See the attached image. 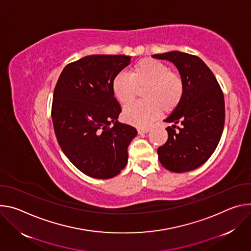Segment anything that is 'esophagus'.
I'll return each instance as SVG.
<instances>
[{
    "label": "esophagus",
    "instance_id": "obj_1",
    "mask_svg": "<svg viewBox=\"0 0 251 251\" xmlns=\"http://www.w3.org/2000/svg\"><path fill=\"white\" fill-rule=\"evenodd\" d=\"M150 130H151L150 127H138V128H137V132L140 133V134L147 133V132H149Z\"/></svg>",
    "mask_w": 251,
    "mask_h": 251
}]
</instances>
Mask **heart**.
Here are the masks:
<instances>
[{
    "label": "heart",
    "instance_id": "1",
    "mask_svg": "<svg viewBox=\"0 0 251 251\" xmlns=\"http://www.w3.org/2000/svg\"><path fill=\"white\" fill-rule=\"evenodd\" d=\"M113 93L124 105L131 103L137 90L146 89L143 99L146 101L137 102L125 108L124 120L136 126H146L162 113H171L180 102L184 85L181 76L171 71L165 64L144 59L137 62L129 75L118 74L113 79Z\"/></svg>",
    "mask_w": 251,
    "mask_h": 251
}]
</instances>
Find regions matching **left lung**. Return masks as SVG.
<instances>
[{"instance_id": "left-lung-1", "label": "left lung", "mask_w": 251, "mask_h": 251, "mask_svg": "<svg viewBox=\"0 0 251 251\" xmlns=\"http://www.w3.org/2000/svg\"><path fill=\"white\" fill-rule=\"evenodd\" d=\"M152 57L172 62L184 85L179 104L163 121L173 126L166 127L168 141L157 149L159 162L173 173L193 171L211 156L220 141L226 119L224 94L212 72L197 55L173 50ZM177 123L182 126L176 131Z\"/></svg>"}]
</instances>
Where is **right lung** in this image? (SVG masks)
<instances>
[{
  "label": "right lung",
  "instance_id": "obj_1",
  "mask_svg": "<svg viewBox=\"0 0 251 251\" xmlns=\"http://www.w3.org/2000/svg\"><path fill=\"white\" fill-rule=\"evenodd\" d=\"M124 54H92L65 67L52 97L58 143L77 170L100 179L118 176L127 162L136 129L118 121L122 108L113 79L130 63Z\"/></svg>",
  "mask_w": 251,
  "mask_h": 251
}]
</instances>
